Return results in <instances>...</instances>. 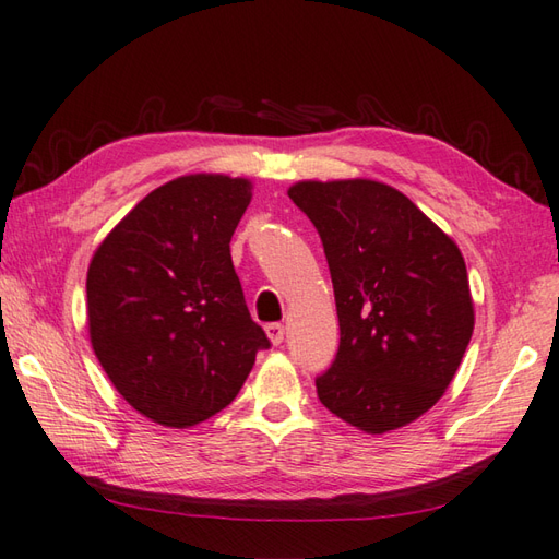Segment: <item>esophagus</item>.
Returning a JSON list of instances; mask_svg holds the SVG:
<instances>
[{"label": "esophagus", "instance_id": "34e87169", "mask_svg": "<svg viewBox=\"0 0 559 559\" xmlns=\"http://www.w3.org/2000/svg\"><path fill=\"white\" fill-rule=\"evenodd\" d=\"M266 336H269V341L273 343V346H278V343L283 341V336H286V329H283V324H278V322L266 324Z\"/></svg>", "mask_w": 559, "mask_h": 559}]
</instances>
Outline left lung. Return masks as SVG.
Returning a JSON list of instances; mask_svg holds the SVG:
<instances>
[{"label":"left lung","mask_w":559,"mask_h":559,"mask_svg":"<svg viewBox=\"0 0 559 559\" xmlns=\"http://www.w3.org/2000/svg\"><path fill=\"white\" fill-rule=\"evenodd\" d=\"M288 197L322 237L341 326L319 401L367 435L418 420L444 396L476 324L461 249L384 182L302 180Z\"/></svg>","instance_id":"obj_1"}]
</instances>
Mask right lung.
<instances>
[{"instance_id": "obj_1", "label": "right lung", "mask_w": 559, "mask_h": 559, "mask_svg": "<svg viewBox=\"0 0 559 559\" xmlns=\"http://www.w3.org/2000/svg\"><path fill=\"white\" fill-rule=\"evenodd\" d=\"M252 182L213 173L153 189L88 264L91 346L144 418L192 427L223 411L271 343L249 317L230 237Z\"/></svg>"}]
</instances>
